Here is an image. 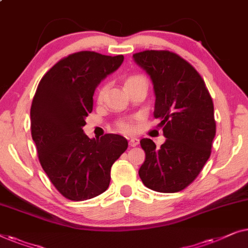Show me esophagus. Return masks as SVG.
Masks as SVG:
<instances>
[{"label":"esophagus","mask_w":248,"mask_h":248,"mask_svg":"<svg viewBox=\"0 0 248 248\" xmlns=\"http://www.w3.org/2000/svg\"><path fill=\"white\" fill-rule=\"evenodd\" d=\"M139 144V139L136 138V137H132L130 140H129V145L131 146V147H136Z\"/></svg>","instance_id":"1"}]
</instances>
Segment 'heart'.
Here are the masks:
<instances>
[{"mask_svg": "<svg viewBox=\"0 0 248 248\" xmlns=\"http://www.w3.org/2000/svg\"><path fill=\"white\" fill-rule=\"evenodd\" d=\"M140 82H146V79H145L144 76H141V75H131V76H129V78H127V79H125V81H124V86H125V89H127L128 86H130L132 84H136V83H140ZM107 89H108L107 85H103L102 88L100 89L99 94H97V99H99V101H101V100L103 99L104 94H106V92H107ZM120 128H121V130L128 132V131H130L131 129H132V125H131L130 123H123V124H120Z\"/></svg>", "mask_w": 248, "mask_h": 248, "instance_id": "obj_1", "label": "heart"}]
</instances>
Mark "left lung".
I'll use <instances>...</instances> for the list:
<instances>
[{"label": "left lung", "instance_id": "obj_1", "mask_svg": "<svg viewBox=\"0 0 248 248\" xmlns=\"http://www.w3.org/2000/svg\"><path fill=\"white\" fill-rule=\"evenodd\" d=\"M154 86V118L166 138L159 148L140 140L145 162L139 176L148 189L174 193L193 182L210 157L216 135L214 103L204 81L192 65L167 50L132 56Z\"/></svg>", "mask_w": 248, "mask_h": 248}]
</instances>
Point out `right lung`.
<instances>
[{
    "instance_id": "1",
    "label": "right lung",
    "mask_w": 248,
    "mask_h": 248,
    "mask_svg": "<svg viewBox=\"0 0 248 248\" xmlns=\"http://www.w3.org/2000/svg\"><path fill=\"white\" fill-rule=\"evenodd\" d=\"M123 62V55L72 54L44 75L33 96L31 136L39 162L69 200L84 201L103 193L109 187L111 166L128 147L120 135L90 139L83 131L96 86Z\"/></svg>"
}]
</instances>
